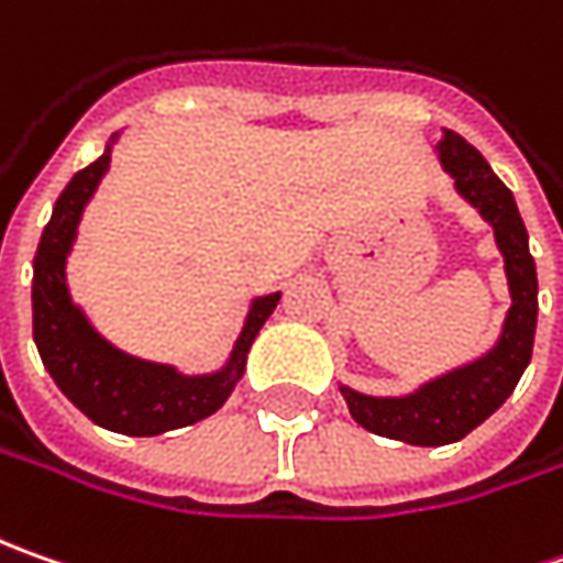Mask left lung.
Listing matches in <instances>:
<instances>
[{
	"label": "left lung",
	"mask_w": 563,
	"mask_h": 563,
	"mask_svg": "<svg viewBox=\"0 0 563 563\" xmlns=\"http://www.w3.org/2000/svg\"><path fill=\"white\" fill-rule=\"evenodd\" d=\"M439 159L454 178L457 194L483 212L495 228L498 250L505 253V272L510 285V310L498 344L470 366H461L448 376L422 385L407 398H369L341 385V395L351 407V417L385 439L407 444H451L461 442L479 422H486L517 388L527 363L532 357L536 313H539V282L536 263L527 244V228L517 212L514 194L488 168L476 146L444 131L439 143Z\"/></svg>",
	"instance_id": "1"
}]
</instances>
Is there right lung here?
Listing matches in <instances>:
<instances>
[{
  "mask_svg": "<svg viewBox=\"0 0 563 563\" xmlns=\"http://www.w3.org/2000/svg\"><path fill=\"white\" fill-rule=\"evenodd\" d=\"M109 159L112 146H106L97 163L77 172L55 200L49 225L43 228L33 256V341L55 385L84 417L121 435H159L206 420L225 404L244 376L253 338L260 335L282 294L253 300L231 357L212 376H181L172 366L128 357L112 347L71 303L65 285V260L77 238V222Z\"/></svg>",
  "mask_w": 563,
  "mask_h": 563,
  "instance_id": "1",
  "label": "right lung"
}]
</instances>
